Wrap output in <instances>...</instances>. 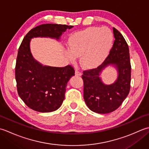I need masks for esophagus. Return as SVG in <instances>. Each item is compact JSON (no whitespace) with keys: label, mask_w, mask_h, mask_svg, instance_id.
<instances>
[{"label":"esophagus","mask_w":149,"mask_h":149,"mask_svg":"<svg viewBox=\"0 0 149 149\" xmlns=\"http://www.w3.org/2000/svg\"><path fill=\"white\" fill-rule=\"evenodd\" d=\"M75 75H77V76H81L82 74L80 72H79L78 70H75Z\"/></svg>","instance_id":"34e87169"}]
</instances>
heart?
<instances>
[{
    "label": "heart",
    "instance_id": "b5f03b06",
    "mask_svg": "<svg viewBox=\"0 0 149 149\" xmlns=\"http://www.w3.org/2000/svg\"><path fill=\"white\" fill-rule=\"evenodd\" d=\"M113 35L107 27H91L75 33L68 40L66 56L73 63L81 57L84 68L93 69L105 61L112 48Z\"/></svg>",
    "mask_w": 149,
    "mask_h": 149
}]
</instances>
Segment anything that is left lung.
I'll return each instance as SVG.
<instances>
[{"label": "left lung", "instance_id": "left-lung-1", "mask_svg": "<svg viewBox=\"0 0 149 149\" xmlns=\"http://www.w3.org/2000/svg\"><path fill=\"white\" fill-rule=\"evenodd\" d=\"M115 41L109 56L96 69L84 71V99L91 111L106 114L113 112L121 105L130 90L131 62L129 50L124 38L113 28ZM109 66L115 68L117 78L113 84H104L101 77L104 70Z\"/></svg>", "mask_w": 149, "mask_h": 149}]
</instances>
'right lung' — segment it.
Instances as JSON below:
<instances>
[{
    "instance_id": "add662e5",
    "label": "right lung",
    "mask_w": 149,
    "mask_h": 149,
    "mask_svg": "<svg viewBox=\"0 0 149 149\" xmlns=\"http://www.w3.org/2000/svg\"><path fill=\"white\" fill-rule=\"evenodd\" d=\"M74 26L46 24L33 28L19 47L15 67L18 95L26 105L36 111L49 113L59 109L65 99L66 87L74 76L71 66L55 67L44 65L34 59L31 51L34 38L61 40L62 34Z\"/></svg>"
}]
</instances>
